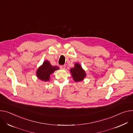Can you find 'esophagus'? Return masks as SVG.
<instances>
[{
  "label": "esophagus",
  "mask_w": 133,
  "mask_h": 133,
  "mask_svg": "<svg viewBox=\"0 0 133 133\" xmlns=\"http://www.w3.org/2000/svg\"><path fill=\"white\" fill-rule=\"evenodd\" d=\"M65 67L66 66L65 65H61L60 66V68L61 69H65Z\"/></svg>",
  "instance_id": "esophagus-1"
}]
</instances>
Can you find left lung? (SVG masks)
I'll return each mask as SVG.
<instances>
[{"label":"left lung","mask_w":133,"mask_h":133,"mask_svg":"<svg viewBox=\"0 0 133 133\" xmlns=\"http://www.w3.org/2000/svg\"><path fill=\"white\" fill-rule=\"evenodd\" d=\"M70 73L75 82H78L82 81L86 77V73L80 64L76 63L74 67L70 69Z\"/></svg>","instance_id":"8db88e82"}]
</instances>
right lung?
Returning a JSON list of instances; mask_svg holds the SVG:
<instances>
[{
	"instance_id": "add662e5",
	"label": "right lung",
	"mask_w": 133,
	"mask_h": 133,
	"mask_svg": "<svg viewBox=\"0 0 133 133\" xmlns=\"http://www.w3.org/2000/svg\"><path fill=\"white\" fill-rule=\"evenodd\" d=\"M59 69V68L58 66H53L49 61L45 60L38 68L37 71V76L39 79L42 81H49L50 75L54 73L56 70Z\"/></svg>"
}]
</instances>
